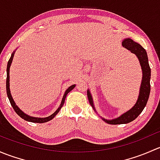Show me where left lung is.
Masks as SVG:
<instances>
[{
  "label": "left lung",
  "mask_w": 160,
  "mask_h": 160,
  "mask_svg": "<svg viewBox=\"0 0 160 160\" xmlns=\"http://www.w3.org/2000/svg\"><path fill=\"white\" fill-rule=\"evenodd\" d=\"M122 46L129 50L131 52L134 53L138 58L139 61L140 66H141L142 71V78L141 86H140L139 93H138V99L135 105L129 109L126 112L123 113L118 116V118L113 119H105L104 118H101L103 121L108 124L111 125H121V124H127L135 120L138 115L142 113L143 109L146 107L147 104L148 99H149L150 93V78H151V69L149 67V59H148L147 53L146 49L142 47L140 44L135 42V41L130 38H125L122 41ZM88 97L89 102L93 108V110L97 113L95 109L94 104H93V98L90 93V90H88Z\"/></svg>",
  "instance_id": "obj_1"
}]
</instances>
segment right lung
I'll use <instances>...</instances> for the list:
<instances>
[{
    "label": "right lung",
    "mask_w": 160,
    "mask_h": 160,
    "mask_svg": "<svg viewBox=\"0 0 160 160\" xmlns=\"http://www.w3.org/2000/svg\"><path fill=\"white\" fill-rule=\"evenodd\" d=\"M15 51H16V50H14V51L12 52V54H11V58H10V59H9L8 62V66H7V80H6V90H7L8 98L9 101H10L11 106H12V108H14V111H15V112L17 113V114H18V115L20 116L21 118H23L24 120L27 121V122H35V123H44V122H49V121L52 120V118H54L55 116H56V114L59 113V111H60V109L62 108V107L63 106L64 103H65V99H66V98H67V93H68L69 92L71 91V90H72L74 88H75L76 84L71 85L70 87H69V88H67V90L65 91V93H64L63 97H62V101H61V104H60V105H59V107L58 108L57 110L55 111L53 114H52L51 115L49 116V117L37 118V117H32V116H30V115H28V114H26L25 113H24L23 111L21 110V109L19 108L18 107L17 105H16L15 102H14V99H13L12 96H11V90H10V76H9L10 74H9V72H10V67H11V62H12L13 58H14V53H15Z\"/></svg>",
    "instance_id": "1"
}]
</instances>
